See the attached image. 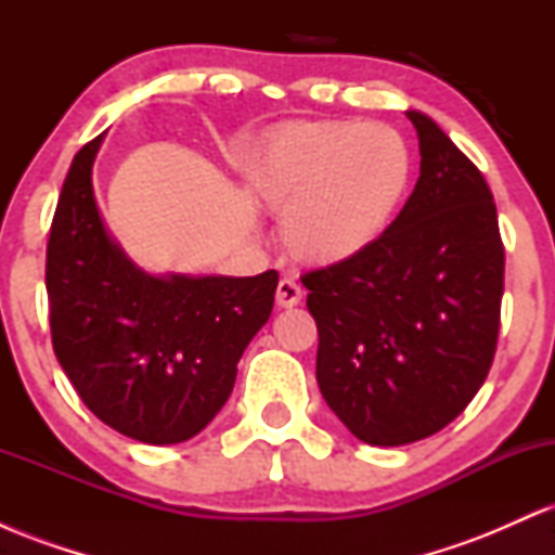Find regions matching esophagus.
<instances>
[{
    "mask_svg": "<svg viewBox=\"0 0 555 555\" xmlns=\"http://www.w3.org/2000/svg\"><path fill=\"white\" fill-rule=\"evenodd\" d=\"M302 299V286L292 279H282L276 286V305L279 308H292V305H299Z\"/></svg>",
    "mask_w": 555,
    "mask_h": 555,
    "instance_id": "obj_1",
    "label": "esophagus"
}]
</instances>
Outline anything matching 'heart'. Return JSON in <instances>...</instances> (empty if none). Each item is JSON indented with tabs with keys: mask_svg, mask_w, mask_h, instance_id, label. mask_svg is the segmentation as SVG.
<instances>
[{
	"mask_svg": "<svg viewBox=\"0 0 555 555\" xmlns=\"http://www.w3.org/2000/svg\"><path fill=\"white\" fill-rule=\"evenodd\" d=\"M410 175V149L393 127L328 119L282 127L253 180L284 216V240L299 260L339 263L384 232Z\"/></svg>",
	"mask_w": 555,
	"mask_h": 555,
	"instance_id": "b5f03b06",
	"label": "heart"
}]
</instances>
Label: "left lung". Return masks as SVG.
I'll use <instances>...</instances> for the list:
<instances>
[{"label": "left lung", "mask_w": 555, "mask_h": 555, "mask_svg": "<svg viewBox=\"0 0 555 555\" xmlns=\"http://www.w3.org/2000/svg\"><path fill=\"white\" fill-rule=\"evenodd\" d=\"M410 201L358 256L302 276L318 326L315 378L360 441L438 433L486 384L501 326L503 242L480 169L420 112Z\"/></svg>", "instance_id": "obj_1"}]
</instances>
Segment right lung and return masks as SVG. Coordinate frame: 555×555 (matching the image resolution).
<instances>
[{"label":"right lung","mask_w":555,"mask_h":555,"mask_svg":"<svg viewBox=\"0 0 555 555\" xmlns=\"http://www.w3.org/2000/svg\"><path fill=\"white\" fill-rule=\"evenodd\" d=\"M104 135L75 154L47 245L54 354L101 423L143 443H182L232 393L269 321L279 273L151 276L106 232L93 197Z\"/></svg>","instance_id":"add662e5"}]
</instances>
